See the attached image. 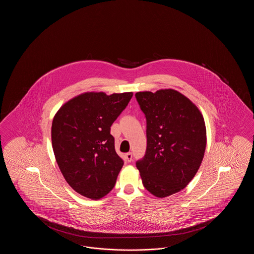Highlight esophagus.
<instances>
[{"label": "esophagus", "instance_id": "1", "mask_svg": "<svg viewBox=\"0 0 254 254\" xmlns=\"http://www.w3.org/2000/svg\"><path fill=\"white\" fill-rule=\"evenodd\" d=\"M125 158H126V160H127V162H131L132 161V153L131 152H127V153H126V155H125Z\"/></svg>", "mask_w": 254, "mask_h": 254}]
</instances>
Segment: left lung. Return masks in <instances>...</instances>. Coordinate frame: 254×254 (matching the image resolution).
I'll return each instance as SVG.
<instances>
[{
    "label": "left lung",
    "mask_w": 254,
    "mask_h": 254,
    "mask_svg": "<svg viewBox=\"0 0 254 254\" xmlns=\"http://www.w3.org/2000/svg\"><path fill=\"white\" fill-rule=\"evenodd\" d=\"M135 97L146 119V150L136 167L145 189L164 198L186 188L201 166L206 145L204 117L174 89Z\"/></svg>",
    "instance_id": "1"
}]
</instances>
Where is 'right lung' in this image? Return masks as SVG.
<instances>
[{
  "label": "right lung",
  "mask_w": 254,
  "mask_h": 254,
  "mask_svg": "<svg viewBox=\"0 0 254 254\" xmlns=\"http://www.w3.org/2000/svg\"><path fill=\"white\" fill-rule=\"evenodd\" d=\"M132 92H85L66 102L51 127L54 155L73 190L98 200L114 188L124 161L116 153L110 127Z\"/></svg>",
  "instance_id": "obj_1"
}]
</instances>
